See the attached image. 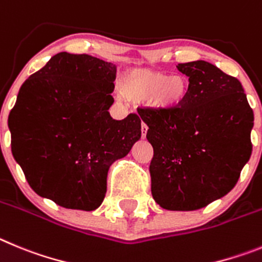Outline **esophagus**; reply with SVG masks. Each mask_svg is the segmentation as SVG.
I'll return each instance as SVG.
<instances>
[{"instance_id":"34e87169","label":"esophagus","mask_w":262,"mask_h":262,"mask_svg":"<svg viewBox=\"0 0 262 262\" xmlns=\"http://www.w3.org/2000/svg\"><path fill=\"white\" fill-rule=\"evenodd\" d=\"M147 129H148L147 125L142 122V125H141V133H142V138H145L146 134H147Z\"/></svg>"}]
</instances>
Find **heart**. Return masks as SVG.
<instances>
[{
  "label": "heart",
  "instance_id": "obj_1",
  "mask_svg": "<svg viewBox=\"0 0 262 262\" xmlns=\"http://www.w3.org/2000/svg\"><path fill=\"white\" fill-rule=\"evenodd\" d=\"M185 81L181 75H168L152 70L136 69L121 79L120 90L124 98L133 102L148 100L159 110H172L181 103L185 94Z\"/></svg>",
  "mask_w": 262,
  "mask_h": 262
}]
</instances>
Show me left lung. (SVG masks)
<instances>
[{
	"instance_id": "1",
	"label": "left lung",
	"mask_w": 262,
	"mask_h": 262,
	"mask_svg": "<svg viewBox=\"0 0 262 262\" xmlns=\"http://www.w3.org/2000/svg\"><path fill=\"white\" fill-rule=\"evenodd\" d=\"M188 90L172 110L138 111L154 148L151 194L167 210L207 206L236 185L251 158L253 111L242 83L206 61L179 63Z\"/></svg>"
}]
</instances>
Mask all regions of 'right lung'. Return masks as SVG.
<instances>
[{"instance_id": "add662e5", "label": "right lung", "mask_w": 262, "mask_h": 262, "mask_svg": "<svg viewBox=\"0 0 262 262\" xmlns=\"http://www.w3.org/2000/svg\"><path fill=\"white\" fill-rule=\"evenodd\" d=\"M116 67L90 55H55L20 87L9 115L11 152L30 187L67 209L102 205L107 173L141 138V119L111 117Z\"/></svg>"}]
</instances>
